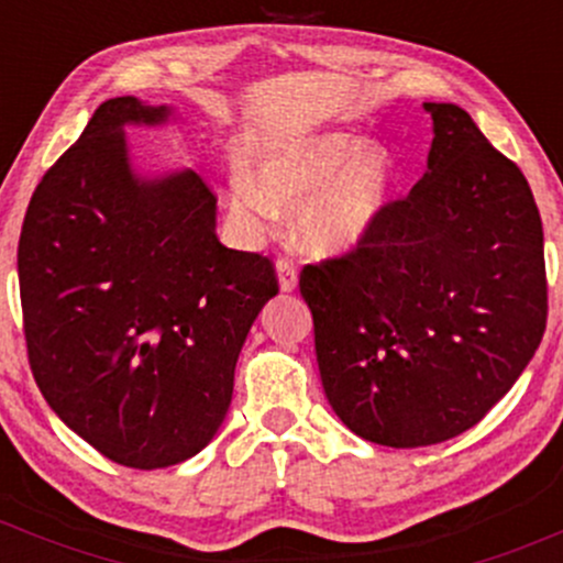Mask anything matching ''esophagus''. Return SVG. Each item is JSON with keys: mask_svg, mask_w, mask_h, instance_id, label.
<instances>
[{"mask_svg": "<svg viewBox=\"0 0 563 563\" xmlns=\"http://www.w3.org/2000/svg\"><path fill=\"white\" fill-rule=\"evenodd\" d=\"M275 269H277V286H280L283 294L296 290V283H299V277H296V264L290 260H277Z\"/></svg>", "mask_w": 563, "mask_h": 563, "instance_id": "1", "label": "esophagus"}]
</instances>
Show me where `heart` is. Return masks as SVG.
Segmentation results:
<instances>
[{
  "label": "heart",
  "mask_w": 563,
  "mask_h": 563,
  "mask_svg": "<svg viewBox=\"0 0 563 563\" xmlns=\"http://www.w3.org/2000/svg\"><path fill=\"white\" fill-rule=\"evenodd\" d=\"M394 164L384 151L349 132H322L273 147L256 177L235 172L228 206L251 235L273 230L280 209L296 211V232L309 254L333 260L367 241L394 192Z\"/></svg>",
  "instance_id": "b5f03b06"
}]
</instances>
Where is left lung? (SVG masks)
Instances as JSON below:
<instances>
[{
  "instance_id": "1",
  "label": "left lung",
  "mask_w": 563,
  "mask_h": 563,
  "mask_svg": "<svg viewBox=\"0 0 563 563\" xmlns=\"http://www.w3.org/2000/svg\"><path fill=\"white\" fill-rule=\"evenodd\" d=\"M434 121L426 174L352 254L307 264L322 389L346 429L426 448L471 429L538 352L548 318L529 183L463 108Z\"/></svg>"
}]
</instances>
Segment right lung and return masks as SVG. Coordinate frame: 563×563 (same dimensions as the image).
<instances>
[{
    "instance_id": "obj_1",
    "label": "right lung",
    "mask_w": 563,
    "mask_h": 563,
    "mask_svg": "<svg viewBox=\"0 0 563 563\" xmlns=\"http://www.w3.org/2000/svg\"><path fill=\"white\" fill-rule=\"evenodd\" d=\"M169 115L137 97L102 102L36 185L18 243L38 391L84 442L142 471L214 439L245 335L277 294L267 256L219 243L196 172H134L124 126Z\"/></svg>"
}]
</instances>
